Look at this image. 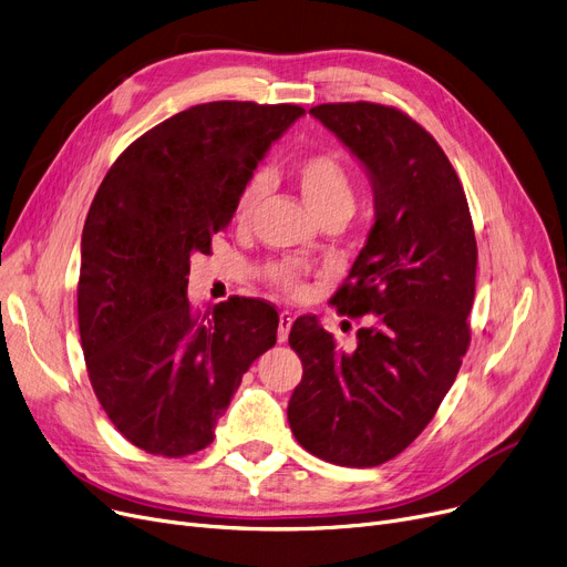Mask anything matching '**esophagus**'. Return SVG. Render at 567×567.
I'll return each mask as SVG.
<instances>
[{"instance_id": "1", "label": "esophagus", "mask_w": 567, "mask_h": 567, "mask_svg": "<svg viewBox=\"0 0 567 567\" xmlns=\"http://www.w3.org/2000/svg\"><path fill=\"white\" fill-rule=\"evenodd\" d=\"M290 328H292V313H290V311H281V313H279V332H277V337H279L281 343L288 339Z\"/></svg>"}]
</instances>
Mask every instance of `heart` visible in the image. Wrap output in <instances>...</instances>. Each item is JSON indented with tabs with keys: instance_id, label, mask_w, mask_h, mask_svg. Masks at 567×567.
I'll list each match as a JSON object with an SVG mask.
<instances>
[{
	"instance_id": "1",
	"label": "heart",
	"mask_w": 567,
	"mask_h": 567,
	"mask_svg": "<svg viewBox=\"0 0 567 567\" xmlns=\"http://www.w3.org/2000/svg\"><path fill=\"white\" fill-rule=\"evenodd\" d=\"M300 194L309 209L316 214L318 221L332 217V214H350L355 207V192L350 184L348 171L341 161L332 154H313L302 158L295 171ZM265 196V182L254 177L245 188H241L235 203V221L247 224L260 198ZM269 277L284 290H298L302 269L295 262H277L269 269Z\"/></svg>"
}]
</instances>
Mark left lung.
Wrapping results in <instances>:
<instances>
[{
  "mask_svg": "<svg viewBox=\"0 0 567 567\" xmlns=\"http://www.w3.org/2000/svg\"><path fill=\"white\" fill-rule=\"evenodd\" d=\"M364 168L373 226L330 300L371 313L353 350L316 316L288 343L302 381L288 401L298 443L337 466L371 468L406 450L436 415L468 350L477 247L464 186L439 143L396 107L322 103L309 111Z\"/></svg>",
  "mask_w": 567,
  "mask_h": 567,
  "instance_id": "left-lung-1",
  "label": "left lung"
}]
</instances>
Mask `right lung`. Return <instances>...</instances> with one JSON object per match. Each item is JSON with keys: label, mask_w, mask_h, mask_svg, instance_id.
<instances>
[{"label": "right lung", "mask_w": 567, "mask_h": 567, "mask_svg": "<svg viewBox=\"0 0 567 567\" xmlns=\"http://www.w3.org/2000/svg\"><path fill=\"white\" fill-rule=\"evenodd\" d=\"M305 115L300 105L212 101L156 124L103 177L80 241L78 328L94 394L136 447H207L241 375L277 343L279 313L230 298L207 313L186 298L241 188Z\"/></svg>", "instance_id": "obj_1"}]
</instances>
